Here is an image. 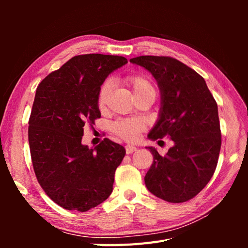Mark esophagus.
<instances>
[{"label": "esophagus", "mask_w": 248, "mask_h": 248, "mask_svg": "<svg viewBox=\"0 0 248 248\" xmlns=\"http://www.w3.org/2000/svg\"><path fill=\"white\" fill-rule=\"evenodd\" d=\"M125 150H126V153L127 154H131L133 152H136L137 150H138V148L132 146V145H127V146H125Z\"/></svg>", "instance_id": "34e87169"}]
</instances>
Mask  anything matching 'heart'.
Segmentation results:
<instances>
[{
  "mask_svg": "<svg viewBox=\"0 0 248 248\" xmlns=\"http://www.w3.org/2000/svg\"><path fill=\"white\" fill-rule=\"evenodd\" d=\"M125 84L128 86L133 93L134 98L138 99L144 96H152L155 98L156 89L148 78L136 74L125 78ZM111 90V84L109 81L103 82L100 87L98 97H97V106L99 109H104L107 106L108 98ZM145 129V123L140 119H121L117 120L111 124V131L118 137L126 140H137L140 132Z\"/></svg>",
  "mask_w": 248,
  "mask_h": 248,
  "instance_id": "1",
  "label": "heart"
}]
</instances>
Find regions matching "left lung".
<instances>
[{
	"label": "left lung",
	"mask_w": 248,
	"mask_h": 248,
	"mask_svg": "<svg viewBox=\"0 0 248 248\" xmlns=\"http://www.w3.org/2000/svg\"><path fill=\"white\" fill-rule=\"evenodd\" d=\"M156 79L160 109L148 139L170 137L174 146L166 156L153 147V163L145 176L148 190L170 202L196 197L212 178L221 146L217 103L198 72L170 57L130 59ZM160 141V140H158Z\"/></svg>",
	"instance_id": "left-lung-1"
}]
</instances>
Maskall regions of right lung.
<instances>
[{
  "instance_id": "add662e5",
  "label": "right lung",
  "mask_w": 248,
  "mask_h": 248,
  "mask_svg": "<svg viewBox=\"0 0 248 248\" xmlns=\"http://www.w3.org/2000/svg\"><path fill=\"white\" fill-rule=\"evenodd\" d=\"M126 63L119 56H76L36 90L29 120L33 168L43 190L66 210L86 212L112 191L124 147L104 139L89 148L81 139L85 124L101 117L97 97L103 81Z\"/></svg>"
}]
</instances>
